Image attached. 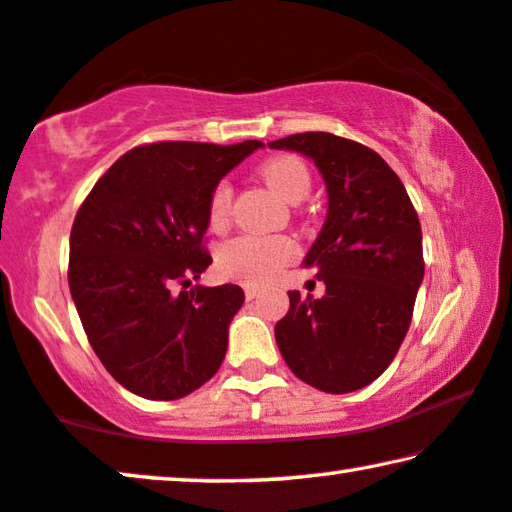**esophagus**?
I'll return each mask as SVG.
<instances>
[{"instance_id": "34e87169", "label": "esophagus", "mask_w": 512, "mask_h": 512, "mask_svg": "<svg viewBox=\"0 0 512 512\" xmlns=\"http://www.w3.org/2000/svg\"><path fill=\"white\" fill-rule=\"evenodd\" d=\"M243 294H246L248 301H253V299H257V296H259V287L257 285H250V282H248V285H243Z\"/></svg>"}]
</instances>
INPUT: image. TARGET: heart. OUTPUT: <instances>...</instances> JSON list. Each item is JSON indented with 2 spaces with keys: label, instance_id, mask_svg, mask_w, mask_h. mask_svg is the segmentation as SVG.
<instances>
[{
  "label": "heart",
  "instance_id": "b5f03b06",
  "mask_svg": "<svg viewBox=\"0 0 512 512\" xmlns=\"http://www.w3.org/2000/svg\"><path fill=\"white\" fill-rule=\"evenodd\" d=\"M259 177L289 204H299L305 200L312 188L308 167L299 156L292 154L266 160L259 167ZM232 197V183L227 179H220L211 188L207 200V220L211 230H225L227 223H230ZM296 255H299V246L285 234H239L218 248L216 266L225 278L262 285V282L276 278L282 266L292 262Z\"/></svg>",
  "mask_w": 512,
  "mask_h": 512
}]
</instances>
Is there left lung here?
I'll return each mask as SVG.
<instances>
[{
  "label": "left lung",
  "instance_id": "obj_1",
  "mask_svg": "<svg viewBox=\"0 0 512 512\" xmlns=\"http://www.w3.org/2000/svg\"><path fill=\"white\" fill-rule=\"evenodd\" d=\"M315 160L329 190L326 223L305 255L322 299L289 292L276 342L289 370L324 393L368 386L398 354L423 280V239L407 190L384 158L333 133L269 142Z\"/></svg>",
  "mask_w": 512,
  "mask_h": 512
}]
</instances>
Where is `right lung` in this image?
<instances>
[{
    "instance_id": "right-lung-1",
    "label": "right lung",
    "mask_w": 512,
    "mask_h": 512,
    "mask_svg": "<svg viewBox=\"0 0 512 512\" xmlns=\"http://www.w3.org/2000/svg\"><path fill=\"white\" fill-rule=\"evenodd\" d=\"M259 147V140L142 144L80 204L68 287L91 349L140 398L179 400L223 363L243 289L188 285L211 264L204 246L211 188Z\"/></svg>"
}]
</instances>
